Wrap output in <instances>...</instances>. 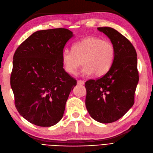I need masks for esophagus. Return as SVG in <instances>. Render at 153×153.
I'll use <instances>...</instances> for the list:
<instances>
[{"instance_id": "obj_1", "label": "esophagus", "mask_w": 153, "mask_h": 153, "mask_svg": "<svg viewBox=\"0 0 153 153\" xmlns=\"http://www.w3.org/2000/svg\"><path fill=\"white\" fill-rule=\"evenodd\" d=\"M77 84L78 85H84V81L82 80H77Z\"/></svg>"}]
</instances>
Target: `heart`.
<instances>
[{
  "instance_id": "b5f03b06",
  "label": "heart",
  "mask_w": 153,
  "mask_h": 153,
  "mask_svg": "<svg viewBox=\"0 0 153 153\" xmlns=\"http://www.w3.org/2000/svg\"><path fill=\"white\" fill-rule=\"evenodd\" d=\"M116 50L110 41L96 36H87L75 42L73 51L65 49L62 60L64 69L70 75H75L83 62L84 75L93 73L94 76L105 75L113 64Z\"/></svg>"
}]
</instances>
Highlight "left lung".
Masks as SVG:
<instances>
[{
	"instance_id": "1",
	"label": "left lung",
	"mask_w": 153,
	"mask_h": 153,
	"mask_svg": "<svg viewBox=\"0 0 153 153\" xmlns=\"http://www.w3.org/2000/svg\"><path fill=\"white\" fill-rule=\"evenodd\" d=\"M116 50L112 67L105 75L85 82V106L96 121L108 123L122 117L134 103L139 80L137 54L126 37L110 27H98Z\"/></svg>"
}]
</instances>
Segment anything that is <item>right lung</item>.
<instances>
[{"label":"right lung","mask_w":153,"mask_h":153,"mask_svg":"<svg viewBox=\"0 0 153 153\" xmlns=\"http://www.w3.org/2000/svg\"><path fill=\"white\" fill-rule=\"evenodd\" d=\"M73 36L65 28L40 30L16 49L10 77L15 105L33 124L50 127L63 117L69 93L76 85L62 60L65 45Z\"/></svg>","instance_id":"obj_1"}]
</instances>
